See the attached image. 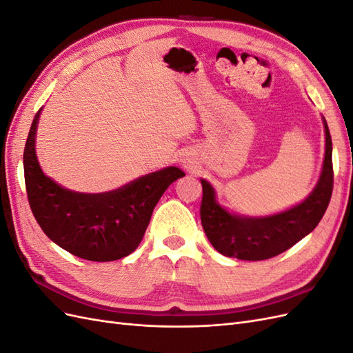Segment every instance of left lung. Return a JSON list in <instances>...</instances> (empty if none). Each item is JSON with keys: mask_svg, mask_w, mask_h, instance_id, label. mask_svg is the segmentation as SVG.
<instances>
[{"mask_svg": "<svg viewBox=\"0 0 353 353\" xmlns=\"http://www.w3.org/2000/svg\"><path fill=\"white\" fill-rule=\"evenodd\" d=\"M325 156L321 176L301 205L262 218H244L218 205L215 190L201 181L200 218L206 237L221 254L243 261H263L288 250L306 237L324 216L333 193V144L324 119Z\"/></svg>", "mask_w": 353, "mask_h": 353, "instance_id": "obj_1", "label": "left lung"}]
</instances>
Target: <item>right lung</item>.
I'll return each mask as SVG.
<instances>
[{"mask_svg": "<svg viewBox=\"0 0 353 353\" xmlns=\"http://www.w3.org/2000/svg\"><path fill=\"white\" fill-rule=\"evenodd\" d=\"M34 117L23 152L29 206L46 236L78 258L109 262L131 254L141 243L154 206L166 188L184 176L169 166L137 178L108 193L85 194L47 176L38 163Z\"/></svg>", "mask_w": 353, "mask_h": 353, "instance_id": "right-lung-1", "label": "right lung"}]
</instances>
